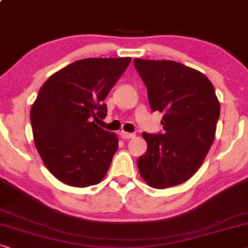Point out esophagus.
Listing matches in <instances>:
<instances>
[{"label": "esophagus", "mask_w": 248, "mask_h": 248, "mask_svg": "<svg viewBox=\"0 0 248 248\" xmlns=\"http://www.w3.org/2000/svg\"><path fill=\"white\" fill-rule=\"evenodd\" d=\"M120 136H121V138H124V139H131V138H134L136 135L135 134H130V132L121 131L120 132Z\"/></svg>", "instance_id": "esophagus-1"}]
</instances>
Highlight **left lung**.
<instances>
[{
  "mask_svg": "<svg viewBox=\"0 0 248 248\" xmlns=\"http://www.w3.org/2000/svg\"><path fill=\"white\" fill-rule=\"evenodd\" d=\"M147 88L152 111L164 113L163 134L142 132L147 151L139 173L154 189L186 182L203 163L215 140L220 104L207 76L173 61L134 59Z\"/></svg>",
  "mask_w": 248,
  "mask_h": 248,
  "instance_id": "1",
  "label": "left lung"
}]
</instances>
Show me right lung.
<instances>
[{
  "label": "right lung",
  "mask_w": 248,
  "mask_h": 248,
  "mask_svg": "<svg viewBox=\"0 0 248 248\" xmlns=\"http://www.w3.org/2000/svg\"><path fill=\"white\" fill-rule=\"evenodd\" d=\"M130 61L81 59L41 86L30 112L34 144L49 172L62 183L95 186L109 170L119 139L93 120L107 117L103 101Z\"/></svg>",
  "instance_id": "1"
}]
</instances>
